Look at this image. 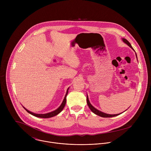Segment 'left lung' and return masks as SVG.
I'll list each match as a JSON object with an SVG mask.
<instances>
[{"mask_svg": "<svg viewBox=\"0 0 151 151\" xmlns=\"http://www.w3.org/2000/svg\"><path fill=\"white\" fill-rule=\"evenodd\" d=\"M122 40H123V42H124V43H125V44H126L127 45H128L129 47H130L132 49H133V48L132 46V45H131V44H130V43L129 42L127 39H124V38H122ZM136 57H137V54H136ZM87 104H88V107H90V110H91V111L94 114H96L97 115H99V116H101V117H103V118H110V117H114V116H118V115H119V114H122V113H121V114H118L110 115V114H105V113H104V112H101V111H100L97 110V109H96V108H95V107H94V106H93L91 105V104L90 103V101H89V99H88V96H87Z\"/></svg>", "mask_w": 151, "mask_h": 151, "instance_id": "left-lung-1", "label": "left lung"}]
</instances>
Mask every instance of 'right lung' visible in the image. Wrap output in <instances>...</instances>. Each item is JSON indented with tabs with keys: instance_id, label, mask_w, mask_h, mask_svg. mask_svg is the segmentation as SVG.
I'll return each mask as SVG.
<instances>
[{
	"instance_id": "obj_1",
	"label": "right lung",
	"mask_w": 151,
	"mask_h": 151,
	"mask_svg": "<svg viewBox=\"0 0 151 151\" xmlns=\"http://www.w3.org/2000/svg\"><path fill=\"white\" fill-rule=\"evenodd\" d=\"M69 88H68L67 90V91H66V94L65 95V97H64V100L62 102V103L61 104V105L60 106V107H58V108H57L56 110L51 112H49V113H47V114H35V113H33L29 111H28L27 109H26L24 107V109L28 112L30 114L36 116V117H39V118H51V117H53L57 115H58L59 113H60L61 112V111L63 109V108L64 107V106H65L66 104V97H67V95H68V90H69Z\"/></svg>"
}]
</instances>
